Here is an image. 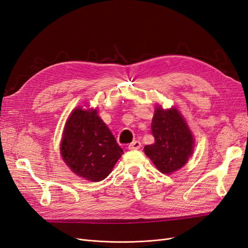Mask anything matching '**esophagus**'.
<instances>
[{"mask_svg":"<svg viewBox=\"0 0 248 248\" xmlns=\"http://www.w3.org/2000/svg\"><path fill=\"white\" fill-rule=\"evenodd\" d=\"M140 146L141 145H140V142L139 140H134L128 146V149L129 150H139L140 148Z\"/></svg>","mask_w":248,"mask_h":248,"instance_id":"1","label":"esophagus"}]
</instances>
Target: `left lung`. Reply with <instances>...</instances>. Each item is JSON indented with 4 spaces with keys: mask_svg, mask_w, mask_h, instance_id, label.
<instances>
[{
    "mask_svg": "<svg viewBox=\"0 0 248 248\" xmlns=\"http://www.w3.org/2000/svg\"><path fill=\"white\" fill-rule=\"evenodd\" d=\"M151 129L155 141L144 150L154 166L163 174H171L183 168L193 154L194 140L179 110L157 107Z\"/></svg>",
    "mask_w": 248,
    "mask_h": 248,
    "instance_id": "left-lung-1",
    "label": "left lung"
}]
</instances>
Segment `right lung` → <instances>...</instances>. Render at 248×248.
<instances>
[{"instance_id": "obj_1", "label": "right lung", "mask_w": 248, "mask_h": 248, "mask_svg": "<svg viewBox=\"0 0 248 248\" xmlns=\"http://www.w3.org/2000/svg\"><path fill=\"white\" fill-rule=\"evenodd\" d=\"M60 151L74 174L92 182L106 179L123 154L97 109L82 108L67 119Z\"/></svg>"}]
</instances>
